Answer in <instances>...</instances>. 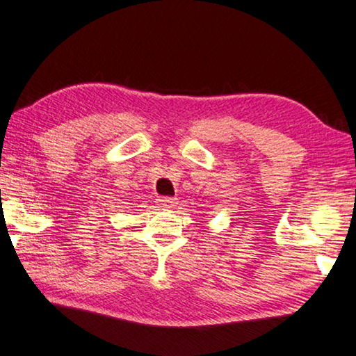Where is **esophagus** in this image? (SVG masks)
I'll list each match as a JSON object with an SVG mask.
<instances>
[{
    "label": "esophagus",
    "instance_id": "obj_1",
    "mask_svg": "<svg viewBox=\"0 0 356 356\" xmlns=\"http://www.w3.org/2000/svg\"><path fill=\"white\" fill-rule=\"evenodd\" d=\"M159 204H160V207L163 209V210H170V209H172L174 206H176L177 201H176V197H161V200L159 201Z\"/></svg>",
    "mask_w": 356,
    "mask_h": 356
}]
</instances>
